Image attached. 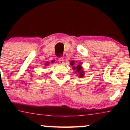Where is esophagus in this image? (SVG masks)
Returning a JSON list of instances; mask_svg holds the SVG:
<instances>
[{
  "label": "esophagus",
  "instance_id": "esophagus-1",
  "mask_svg": "<svg viewBox=\"0 0 130 130\" xmlns=\"http://www.w3.org/2000/svg\"><path fill=\"white\" fill-rule=\"evenodd\" d=\"M59 63L60 64H62V65H63L65 63V60H64V58L63 57H61V58H59Z\"/></svg>",
  "mask_w": 130,
  "mask_h": 130
}]
</instances>
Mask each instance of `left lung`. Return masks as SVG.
Wrapping results in <instances>:
<instances>
[{
  "label": "left lung",
  "mask_w": 130,
  "mask_h": 130,
  "mask_svg": "<svg viewBox=\"0 0 130 130\" xmlns=\"http://www.w3.org/2000/svg\"><path fill=\"white\" fill-rule=\"evenodd\" d=\"M70 65H72L73 68L76 70V73L77 74V76L79 77L82 78V77L84 76L85 73L84 70H83V68L81 67V63H79L78 64H76L74 60H72L70 62Z\"/></svg>",
  "instance_id": "8db88e82"
}]
</instances>
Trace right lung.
I'll return each mask as SVG.
<instances>
[{"mask_svg": "<svg viewBox=\"0 0 130 130\" xmlns=\"http://www.w3.org/2000/svg\"><path fill=\"white\" fill-rule=\"evenodd\" d=\"M48 64H49V63H48V62H47V63H45L46 66H47V65H48Z\"/></svg>", "mask_w": 130, "mask_h": 130, "instance_id": "1", "label": "right lung"}]
</instances>
